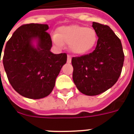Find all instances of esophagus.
Segmentation results:
<instances>
[{"label":"esophagus","instance_id":"1","mask_svg":"<svg viewBox=\"0 0 134 134\" xmlns=\"http://www.w3.org/2000/svg\"><path fill=\"white\" fill-rule=\"evenodd\" d=\"M71 59H72V58H71V56L70 55H67V63H70L71 62Z\"/></svg>","mask_w":134,"mask_h":134}]
</instances>
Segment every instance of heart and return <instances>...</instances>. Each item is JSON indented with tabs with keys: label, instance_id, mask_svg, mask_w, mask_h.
<instances>
[{
	"label": "heart",
	"instance_id": "b5f03b06",
	"mask_svg": "<svg viewBox=\"0 0 134 134\" xmlns=\"http://www.w3.org/2000/svg\"><path fill=\"white\" fill-rule=\"evenodd\" d=\"M97 41V34L93 28L80 25L59 27L52 36V41L57 47L69 44L70 50L76 54H84L93 49Z\"/></svg>",
	"mask_w": 134,
	"mask_h": 134
}]
</instances>
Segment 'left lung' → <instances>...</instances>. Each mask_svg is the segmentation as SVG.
Listing matches in <instances>:
<instances>
[{
    "mask_svg": "<svg viewBox=\"0 0 134 134\" xmlns=\"http://www.w3.org/2000/svg\"><path fill=\"white\" fill-rule=\"evenodd\" d=\"M98 37L93 52L72 59V78L80 92L97 96L113 86L121 75L124 54L121 40L110 28L93 22Z\"/></svg>",
    "mask_w": 134,
    "mask_h": 134,
    "instance_id": "left-lung-1",
    "label": "left lung"
}]
</instances>
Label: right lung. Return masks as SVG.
I'll return each instance as SVG.
<instances>
[{
	"label": "right lung",
	"mask_w": 134,
	"mask_h": 134,
	"mask_svg": "<svg viewBox=\"0 0 134 134\" xmlns=\"http://www.w3.org/2000/svg\"><path fill=\"white\" fill-rule=\"evenodd\" d=\"M48 29L47 24L22 25L5 47L2 59L8 81L17 93L27 98L49 96L67 62L66 53L55 54L50 52L52 41L47 32ZM34 39L37 40L36 47L32 44ZM2 50L0 49L1 53Z\"/></svg>",
	"instance_id": "right-lung-1"
}]
</instances>
